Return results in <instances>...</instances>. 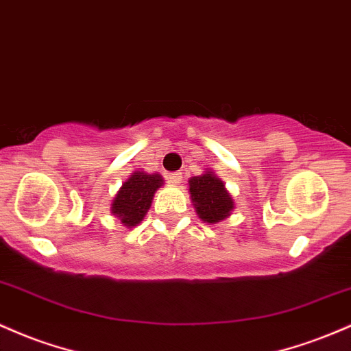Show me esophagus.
<instances>
[{
	"mask_svg": "<svg viewBox=\"0 0 351 351\" xmlns=\"http://www.w3.org/2000/svg\"><path fill=\"white\" fill-rule=\"evenodd\" d=\"M182 178H183L182 173H178V171H173L168 175V182L171 184H180L182 183Z\"/></svg>",
	"mask_w": 351,
	"mask_h": 351,
	"instance_id": "34e87169",
	"label": "esophagus"
}]
</instances>
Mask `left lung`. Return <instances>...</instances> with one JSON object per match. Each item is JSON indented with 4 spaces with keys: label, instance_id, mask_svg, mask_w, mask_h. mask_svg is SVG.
Segmentation results:
<instances>
[{
    "label": "left lung",
    "instance_id": "obj_1",
    "mask_svg": "<svg viewBox=\"0 0 351 351\" xmlns=\"http://www.w3.org/2000/svg\"><path fill=\"white\" fill-rule=\"evenodd\" d=\"M190 193L196 213L206 223H218L233 210V199L225 190V184L213 173L193 176L190 180Z\"/></svg>",
    "mask_w": 351,
    "mask_h": 351
}]
</instances>
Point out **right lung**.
<instances>
[{"label":"right lung","instance_id":"add662e5","mask_svg":"<svg viewBox=\"0 0 351 351\" xmlns=\"http://www.w3.org/2000/svg\"><path fill=\"white\" fill-rule=\"evenodd\" d=\"M163 184L160 175H146L134 171L123 186L119 188L117 198L111 205V213L117 215L125 226H136L145 218L152 206L153 195Z\"/></svg>","mask_w":351,"mask_h":351}]
</instances>
